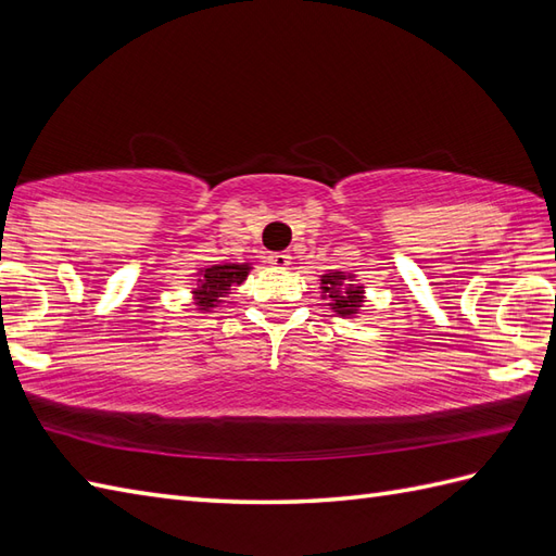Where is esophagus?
I'll use <instances>...</instances> for the list:
<instances>
[{"label":"esophagus","mask_w":556,"mask_h":556,"mask_svg":"<svg viewBox=\"0 0 556 556\" xmlns=\"http://www.w3.org/2000/svg\"><path fill=\"white\" fill-rule=\"evenodd\" d=\"M290 260H292V256L288 252H270L268 254V264L274 268H288Z\"/></svg>","instance_id":"obj_1"}]
</instances>
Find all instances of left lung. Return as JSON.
Listing matches in <instances>:
<instances>
[{
  "label": "left lung",
  "instance_id": "left-lung-1",
  "mask_svg": "<svg viewBox=\"0 0 556 556\" xmlns=\"http://www.w3.org/2000/svg\"><path fill=\"white\" fill-rule=\"evenodd\" d=\"M320 290L323 300H328V306L342 318H354L365 302L363 286H356L354 276H346L344 270H332V274L320 276Z\"/></svg>",
  "mask_w": 556,
  "mask_h": 556
}]
</instances>
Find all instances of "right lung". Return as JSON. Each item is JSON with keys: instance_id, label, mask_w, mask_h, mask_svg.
Instances as JSON below:
<instances>
[{"instance_id": "right-lung-1", "label": "right lung", "mask_w": 556, "mask_h": 556, "mask_svg": "<svg viewBox=\"0 0 556 556\" xmlns=\"http://www.w3.org/2000/svg\"><path fill=\"white\" fill-rule=\"evenodd\" d=\"M250 264H214L200 270L198 288L193 290V300L198 311H210L224 302L226 294L242 286L250 274Z\"/></svg>"}]
</instances>
